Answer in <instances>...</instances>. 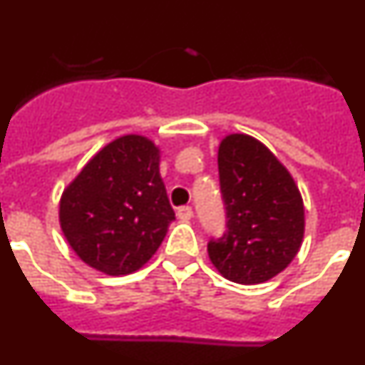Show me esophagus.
I'll list each match as a JSON object with an SVG mask.
<instances>
[{"label": "esophagus", "mask_w": 365, "mask_h": 365, "mask_svg": "<svg viewBox=\"0 0 365 365\" xmlns=\"http://www.w3.org/2000/svg\"><path fill=\"white\" fill-rule=\"evenodd\" d=\"M177 217H179L180 221H190V219L193 217L192 206H180L179 210H177Z\"/></svg>", "instance_id": "34e87169"}]
</instances>
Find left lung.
Returning <instances> with one entry per match:
<instances>
[{
    "label": "left lung",
    "instance_id": "8db88e82",
    "mask_svg": "<svg viewBox=\"0 0 365 365\" xmlns=\"http://www.w3.org/2000/svg\"><path fill=\"white\" fill-rule=\"evenodd\" d=\"M217 164L227 232L208 243L210 261L234 283L269 282L302 247L305 210L298 186L276 155L250 135L222 138Z\"/></svg>",
    "mask_w": 365,
    "mask_h": 365
}]
</instances>
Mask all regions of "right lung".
Masks as SVG:
<instances>
[{
	"label": "right lung",
	"mask_w": 365,
	"mask_h": 365,
	"mask_svg": "<svg viewBox=\"0 0 365 365\" xmlns=\"http://www.w3.org/2000/svg\"><path fill=\"white\" fill-rule=\"evenodd\" d=\"M159 148L143 135L104 146L60 199V227L76 256L109 276L151 259L175 212L160 179Z\"/></svg>",
	"instance_id": "1"
}]
</instances>
